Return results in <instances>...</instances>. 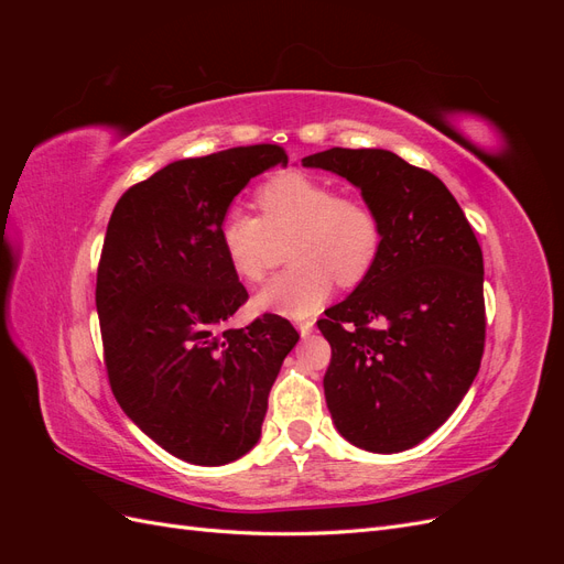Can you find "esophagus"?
Masks as SVG:
<instances>
[{
    "mask_svg": "<svg viewBox=\"0 0 564 564\" xmlns=\"http://www.w3.org/2000/svg\"><path fill=\"white\" fill-rule=\"evenodd\" d=\"M313 327H315V324H313V322H299V334H301L303 338H305V336H311Z\"/></svg>",
    "mask_w": 564,
    "mask_h": 564,
    "instance_id": "obj_1",
    "label": "esophagus"
}]
</instances>
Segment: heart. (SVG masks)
Masks as SVG:
<instances>
[{
	"label": "heart",
	"instance_id": "1",
	"mask_svg": "<svg viewBox=\"0 0 564 564\" xmlns=\"http://www.w3.org/2000/svg\"><path fill=\"white\" fill-rule=\"evenodd\" d=\"M261 216L230 207L218 220V245L230 270L245 282H261L268 272L270 235L296 232L289 247L294 265L256 296L263 311L308 317L329 299L334 282L352 286L377 263L383 230L369 204L338 197L317 176L284 172L256 193Z\"/></svg>",
	"mask_w": 564,
	"mask_h": 564
}]
</instances>
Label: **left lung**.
Masks as SVG:
<instances>
[{
	"label": "left lung",
	"instance_id": "1",
	"mask_svg": "<svg viewBox=\"0 0 564 564\" xmlns=\"http://www.w3.org/2000/svg\"><path fill=\"white\" fill-rule=\"evenodd\" d=\"M360 187L381 220L369 275L317 322L332 346L324 398L350 445H419L464 400L485 352V263L464 209L435 174L379 148L301 160Z\"/></svg>",
	"mask_w": 564,
	"mask_h": 564
}]
</instances>
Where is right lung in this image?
Wrapping results in <instances>:
<instances>
[{
	"label": "right lung",
	"instance_id": "obj_1",
	"mask_svg": "<svg viewBox=\"0 0 564 564\" xmlns=\"http://www.w3.org/2000/svg\"><path fill=\"white\" fill-rule=\"evenodd\" d=\"M280 145L178 160L115 204L96 278L112 395L162 449L224 466L261 437L270 388L296 346L292 322L265 313L226 322L249 299L218 245V220Z\"/></svg>",
	"mask_w": 564,
	"mask_h": 564
}]
</instances>
